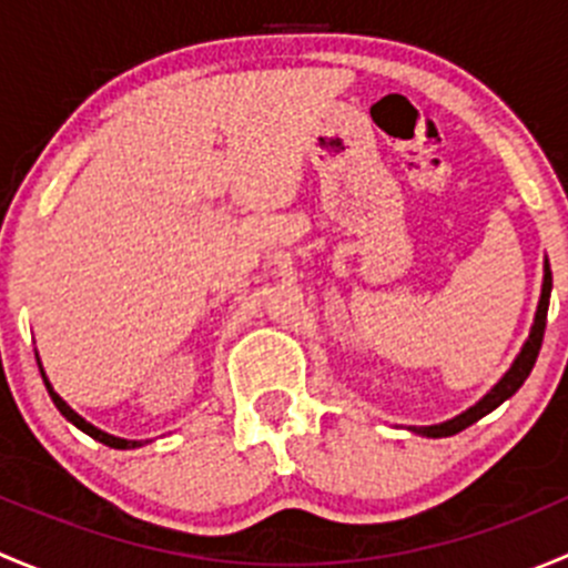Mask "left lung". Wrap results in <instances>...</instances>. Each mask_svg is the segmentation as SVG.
<instances>
[{
    "label": "left lung",
    "instance_id": "1",
    "mask_svg": "<svg viewBox=\"0 0 568 568\" xmlns=\"http://www.w3.org/2000/svg\"><path fill=\"white\" fill-rule=\"evenodd\" d=\"M549 294H552V272H549V261H547V257H544V283H541V296H538L536 316H532L530 335L525 337L523 348H519V354H517V357H514L511 368H508L506 374H503L500 379H497V385L491 387V390L486 393L484 398L475 400V404L469 406V409H464L462 415L450 417V420H443V423H434V426H409V432L420 434V437H432V439L450 437V434H459L462 428L473 426L475 420H480V417H484V415H489V412L497 409V406H500L503 400L511 398V395L525 385V379H528V376H530L532 365H536L538 348H541V341H544V326H547Z\"/></svg>",
    "mask_w": 568,
    "mask_h": 568
}]
</instances>
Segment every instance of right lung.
<instances>
[{"instance_id":"add662e5","label":"right lung","mask_w":568,"mask_h":568,"mask_svg":"<svg viewBox=\"0 0 568 568\" xmlns=\"http://www.w3.org/2000/svg\"><path fill=\"white\" fill-rule=\"evenodd\" d=\"M38 357V354H36ZM38 368H40V376H43V385H45V390H49V395H51V400H54V406L57 409L62 412V417H65L68 423H73V426L79 428V432H84L88 434V437H93V439H99V443H104V445H109V448H118V450H131V448H142V445L148 443V439H123V437H114V434H106V432H101L99 426H93V423H88L84 420L82 415H79V412H73L71 406L65 404V400L60 398V395H57V390L54 387H51V382H49V376H45V371H43V365H40V357H38Z\"/></svg>"}]
</instances>
